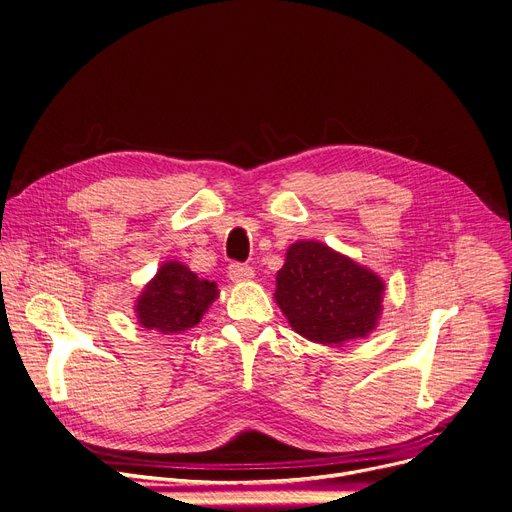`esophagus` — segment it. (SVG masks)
I'll list each match as a JSON object with an SVG mask.
<instances>
[{
  "mask_svg": "<svg viewBox=\"0 0 512 512\" xmlns=\"http://www.w3.org/2000/svg\"><path fill=\"white\" fill-rule=\"evenodd\" d=\"M228 277L235 284L250 282L252 277H254V269L247 267V265H241V262H232V265L228 267Z\"/></svg>",
  "mask_w": 512,
  "mask_h": 512,
  "instance_id": "1",
  "label": "esophagus"
}]
</instances>
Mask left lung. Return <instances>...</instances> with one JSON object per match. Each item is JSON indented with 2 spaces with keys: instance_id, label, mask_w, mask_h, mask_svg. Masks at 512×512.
Returning <instances> with one entry per match:
<instances>
[{
  "instance_id": "1",
  "label": "left lung",
  "mask_w": 512,
  "mask_h": 512,
  "mask_svg": "<svg viewBox=\"0 0 512 512\" xmlns=\"http://www.w3.org/2000/svg\"><path fill=\"white\" fill-rule=\"evenodd\" d=\"M384 280L320 241H297L275 275V303L292 331L322 346L367 337L382 316Z\"/></svg>"
}]
</instances>
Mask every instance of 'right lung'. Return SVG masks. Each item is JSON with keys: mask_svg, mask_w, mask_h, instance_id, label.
<instances>
[{"mask_svg": "<svg viewBox=\"0 0 512 512\" xmlns=\"http://www.w3.org/2000/svg\"><path fill=\"white\" fill-rule=\"evenodd\" d=\"M218 294L215 282L198 277L179 260H166L138 294L134 314L147 331L177 335L196 327Z\"/></svg>", "mask_w": 512, "mask_h": 512, "instance_id": "obj_1", "label": "right lung"}]
</instances>
